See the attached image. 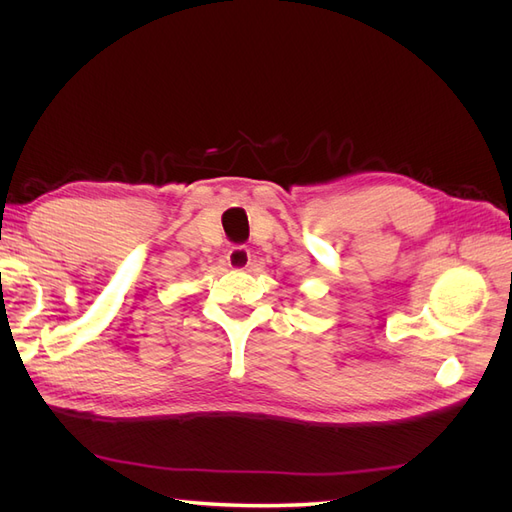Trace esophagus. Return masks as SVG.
I'll return each instance as SVG.
<instances>
[{"label":"esophagus","mask_w":512,"mask_h":512,"mask_svg":"<svg viewBox=\"0 0 512 512\" xmlns=\"http://www.w3.org/2000/svg\"><path fill=\"white\" fill-rule=\"evenodd\" d=\"M250 262H252V254H250V250H247V247H243V245L232 247V250L226 254V265H228L230 269H235V271L247 269V267H250Z\"/></svg>","instance_id":"esophagus-1"}]
</instances>
